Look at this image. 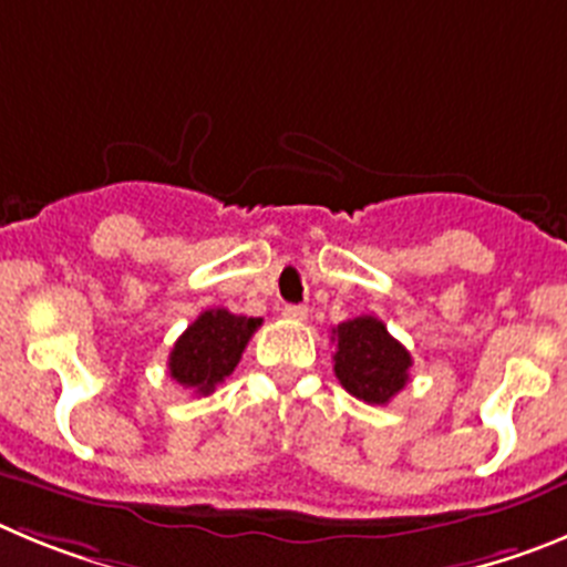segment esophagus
<instances>
[{
  "label": "esophagus",
  "mask_w": 567,
  "mask_h": 567,
  "mask_svg": "<svg viewBox=\"0 0 567 567\" xmlns=\"http://www.w3.org/2000/svg\"><path fill=\"white\" fill-rule=\"evenodd\" d=\"M282 316H285V319L305 321V319H308V308H305V305H285Z\"/></svg>",
  "instance_id": "1"
}]
</instances>
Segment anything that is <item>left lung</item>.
I'll use <instances>...</instances> for the list:
<instances>
[{
	"instance_id": "left-lung-1",
	"label": "left lung",
	"mask_w": 567,
	"mask_h": 567,
	"mask_svg": "<svg viewBox=\"0 0 567 567\" xmlns=\"http://www.w3.org/2000/svg\"><path fill=\"white\" fill-rule=\"evenodd\" d=\"M333 370L350 395L364 404H390V398L410 381L412 355L398 339L386 333L375 316H355L333 328Z\"/></svg>"
}]
</instances>
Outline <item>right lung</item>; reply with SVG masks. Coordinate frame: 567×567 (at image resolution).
Returning a JSON list of instances; mask_svg holds the SVG:
<instances>
[{"instance_id": "1", "label": "right lung", "mask_w": 567, "mask_h": 567, "mask_svg": "<svg viewBox=\"0 0 567 567\" xmlns=\"http://www.w3.org/2000/svg\"><path fill=\"white\" fill-rule=\"evenodd\" d=\"M262 319L234 316L226 308L203 310L169 353V375L197 395H212L214 386L231 375L243 359L248 339Z\"/></svg>"}]
</instances>
